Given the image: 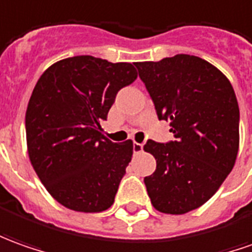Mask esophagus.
Instances as JSON below:
<instances>
[{"label":"esophagus","instance_id":"34e87169","mask_svg":"<svg viewBox=\"0 0 252 252\" xmlns=\"http://www.w3.org/2000/svg\"><path fill=\"white\" fill-rule=\"evenodd\" d=\"M143 150V145L142 143H138V142H133V153H140Z\"/></svg>","mask_w":252,"mask_h":252}]
</instances>
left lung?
<instances>
[{"mask_svg":"<svg viewBox=\"0 0 252 252\" xmlns=\"http://www.w3.org/2000/svg\"><path fill=\"white\" fill-rule=\"evenodd\" d=\"M158 120L169 121L175 140L149 139L156 171L145 178L157 211L182 215L207 203L233 168L240 112L226 76L201 58L175 55L136 62Z\"/></svg>","mask_w":252,"mask_h":252,"instance_id":"left-lung-1","label":"left lung"}]
</instances>
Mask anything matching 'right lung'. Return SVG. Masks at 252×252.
I'll use <instances>...</instances> for the list:
<instances>
[{
    "label": "right lung",
    "instance_id": "1",
    "mask_svg": "<svg viewBox=\"0 0 252 252\" xmlns=\"http://www.w3.org/2000/svg\"><path fill=\"white\" fill-rule=\"evenodd\" d=\"M136 77L131 63L84 55L54 63L35 84L26 110L27 152L48 193L68 210L100 212L114 203L133 143L107 139L100 123Z\"/></svg>",
    "mask_w": 252,
    "mask_h": 252
}]
</instances>
